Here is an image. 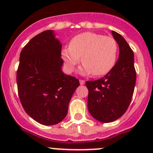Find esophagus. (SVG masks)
I'll return each mask as SVG.
<instances>
[{
    "label": "esophagus",
    "mask_w": 153,
    "mask_h": 153,
    "mask_svg": "<svg viewBox=\"0 0 153 153\" xmlns=\"http://www.w3.org/2000/svg\"><path fill=\"white\" fill-rule=\"evenodd\" d=\"M80 84H81V85H84V84H85V81H84V80H80Z\"/></svg>",
    "instance_id": "esophagus-1"
}]
</instances>
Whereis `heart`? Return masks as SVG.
Masks as SVG:
<instances>
[{
	"label": "heart",
	"instance_id": "1",
	"mask_svg": "<svg viewBox=\"0 0 153 153\" xmlns=\"http://www.w3.org/2000/svg\"><path fill=\"white\" fill-rule=\"evenodd\" d=\"M118 44L112 37L93 32H84L74 37L69 47L61 51L69 72H72L82 56V75L101 76L107 74L115 66L118 55Z\"/></svg>",
	"mask_w": 153,
	"mask_h": 153
}]
</instances>
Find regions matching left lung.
Listing matches in <instances>:
<instances>
[{"label": "left lung", "mask_w": 153, "mask_h": 153, "mask_svg": "<svg viewBox=\"0 0 153 153\" xmlns=\"http://www.w3.org/2000/svg\"><path fill=\"white\" fill-rule=\"evenodd\" d=\"M112 34L119 47L118 61L105 76L86 82L89 90L88 110L94 118L103 123L112 122L125 113L136 80L133 51L120 34L115 31Z\"/></svg>", "instance_id": "8db88e82"}]
</instances>
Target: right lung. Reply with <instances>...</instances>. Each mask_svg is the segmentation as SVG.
Instances as JSON below:
<instances>
[{
	"mask_svg": "<svg viewBox=\"0 0 153 153\" xmlns=\"http://www.w3.org/2000/svg\"><path fill=\"white\" fill-rule=\"evenodd\" d=\"M62 45L52 30L32 38L21 52L17 70L20 101L27 114L37 122L54 125L67 115L78 78L64 74Z\"/></svg>",
	"mask_w": 153,
	"mask_h": 153,
	"instance_id": "right-lung-1",
	"label": "right lung"
}]
</instances>
